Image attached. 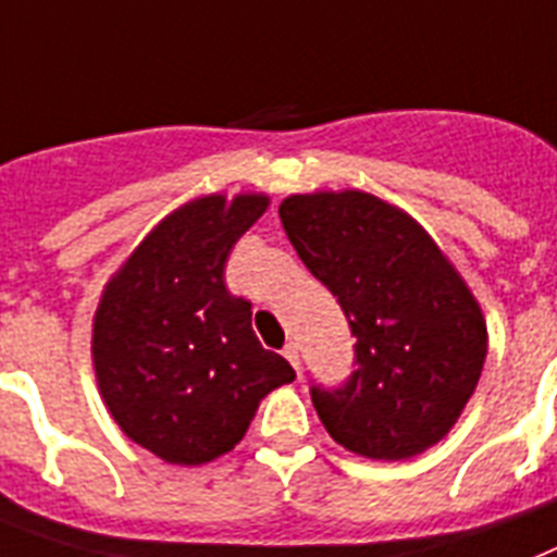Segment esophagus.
Instances as JSON below:
<instances>
[{"instance_id":"obj_1","label":"esophagus","mask_w":557,"mask_h":557,"mask_svg":"<svg viewBox=\"0 0 557 557\" xmlns=\"http://www.w3.org/2000/svg\"><path fill=\"white\" fill-rule=\"evenodd\" d=\"M283 357H286L288 363L300 372V349H297V343H286V349H283Z\"/></svg>"}]
</instances>
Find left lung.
Masks as SVG:
<instances>
[{
	"instance_id": "left-lung-1",
	"label": "left lung",
	"mask_w": 557,
	"mask_h": 557,
	"mask_svg": "<svg viewBox=\"0 0 557 557\" xmlns=\"http://www.w3.org/2000/svg\"><path fill=\"white\" fill-rule=\"evenodd\" d=\"M280 220L357 337L349 383L311 388L325 432L372 460L435 446L467 409L490 351L467 280L414 216L369 191L292 194Z\"/></svg>"
}]
</instances>
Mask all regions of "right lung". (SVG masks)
Returning a JSON list of instances; mask_svg holds the SVG:
<instances>
[{"mask_svg":"<svg viewBox=\"0 0 557 557\" xmlns=\"http://www.w3.org/2000/svg\"><path fill=\"white\" fill-rule=\"evenodd\" d=\"M269 194H202L165 214L111 274L94 311L102 404L131 441L174 467L232 451L294 369L263 349L251 302L225 288L234 243Z\"/></svg>","mask_w":557,"mask_h":557,"instance_id":"1","label":"right lung"}]
</instances>
